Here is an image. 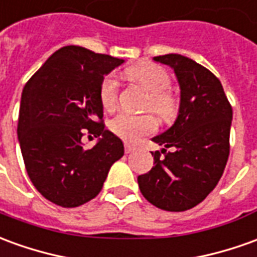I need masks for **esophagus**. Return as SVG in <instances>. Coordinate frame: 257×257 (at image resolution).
<instances>
[{
	"mask_svg": "<svg viewBox=\"0 0 257 257\" xmlns=\"http://www.w3.org/2000/svg\"><path fill=\"white\" fill-rule=\"evenodd\" d=\"M135 150H136V149H135L134 146H131V145H125V153H126V154L134 153Z\"/></svg>",
	"mask_w": 257,
	"mask_h": 257,
	"instance_id": "1",
	"label": "esophagus"
}]
</instances>
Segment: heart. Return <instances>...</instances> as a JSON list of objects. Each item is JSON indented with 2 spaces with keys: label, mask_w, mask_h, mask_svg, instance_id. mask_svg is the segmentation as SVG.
Here are the masks:
<instances>
[{
  "label": "heart",
  "mask_w": 257,
  "mask_h": 257,
  "mask_svg": "<svg viewBox=\"0 0 257 257\" xmlns=\"http://www.w3.org/2000/svg\"><path fill=\"white\" fill-rule=\"evenodd\" d=\"M126 76L131 78L149 93L145 108L156 112L160 118L171 121L179 112V98L168 87L171 78L164 68L156 64H142L126 69ZM119 82L114 73L105 75L100 83V103L104 110L111 111L118 103ZM112 134L122 141L135 143L143 136L157 131V119L153 114H134L129 111H119L110 121Z\"/></svg>",
  "instance_id": "b5f03b06"
}]
</instances>
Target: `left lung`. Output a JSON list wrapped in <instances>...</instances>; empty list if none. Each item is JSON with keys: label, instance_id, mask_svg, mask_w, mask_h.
<instances>
[{"label": "left lung", "instance_id": "1", "mask_svg": "<svg viewBox=\"0 0 257 257\" xmlns=\"http://www.w3.org/2000/svg\"><path fill=\"white\" fill-rule=\"evenodd\" d=\"M154 60L174 69L181 104L175 123L153 138L164 149L152 152L154 167L138 177V184L156 207L185 211L203 202L221 178L229 156L232 107L221 82L203 65L179 54Z\"/></svg>", "mask_w": 257, "mask_h": 257}]
</instances>
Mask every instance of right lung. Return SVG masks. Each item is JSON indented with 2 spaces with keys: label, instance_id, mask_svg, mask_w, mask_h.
<instances>
[{
  "label": "right lung",
  "instance_id": "right-lung-1",
  "mask_svg": "<svg viewBox=\"0 0 257 257\" xmlns=\"http://www.w3.org/2000/svg\"><path fill=\"white\" fill-rule=\"evenodd\" d=\"M123 60L78 46L48 58L23 87L18 138L32 184L61 207H78L101 191L123 143L105 131L100 83ZM86 133L102 135L86 151Z\"/></svg>",
  "mask_w": 257,
  "mask_h": 257
}]
</instances>
